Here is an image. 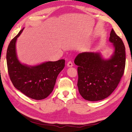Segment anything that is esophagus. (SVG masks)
<instances>
[{
    "label": "esophagus",
    "mask_w": 132,
    "mask_h": 132,
    "mask_svg": "<svg viewBox=\"0 0 132 132\" xmlns=\"http://www.w3.org/2000/svg\"><path fill=\"white\" fill-rule=\"evenodd\" d=\"M67 66H68V67H72L73 66V64L71 61H69L68 62V63H67Z\"/></svg>",
    "instance_id": "esophagus-1"
}]
</instances>
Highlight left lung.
<instances>
[{"label": "left lung", "mask_w": 132, "mask_h": 132, "mask_svg": "<svg viewBox=\"0 0 132 132\" xmlns=\"http://www.w3.org/2000/svg\"><path fill=\"white\" fill-rule=\"evenodd\" d=\"M109 42L112 43L114 51L109 59H104L100 52L79 53L75 59V64L78 66L77 86L85 100L97 101L109 97L124 73L125 47L113 29Z\"/></svg>", "instance_id": "1"}]
</instances>
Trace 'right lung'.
<instances>
[{
	"instance_id": "obj_1",
	"label": "right lung",
	"mask_w": 132,
	"mask_h": 132,
	"mask_svg": "<svg viewBox=\"0 0 132 132\" xmlns=\"http://www.w3.org/2000/svg\"><path fill=\"white\" fill-rule=\"evenodd\" d=\"M24 28L10 42L7 50V64L10 79L14 87L31 98H46L53 92L56 79L65 64L64 59L48 61L35 66L23 64L16 51L17 38Z\"/></svg>"
}]
</instances>
